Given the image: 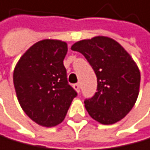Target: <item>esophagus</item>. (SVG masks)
<instances>
[{"label":"esophagus","instance_id":"esophagus-1","mask_svg":"<svg viewBox=\"0 0 150 150\" xmlns=\"http://www.w3.org/2000/svg\"><path fill=\"white\" fill-rule=\"evenodd\" d=\"M74 89L77 92V93H79V92H80V84L79 83L74 84Z\"/></svg>","mask_w":150,"mask_h":150}]
</instances>
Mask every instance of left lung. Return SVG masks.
Masks as SVG:
<instances>
[{
	"mask_svg": "<svg viewBox=\"0 0 150 150\" xmlns=\"http://www.w3.org/2000/svg\"><path fill=\"white\" fill-rule=\"evenodd\" d=\"M73 50L82 53L95 71L98 92L85 100V108L95 121L113 125L128 114L139 95L140 70L129 53L106 36L78 41Z\"/></svg>",
	"mask_w": 150,
	"mask_h": 150,
	"instance_id": "8db88e82",
	"label": "left lung"
}]
</instances>
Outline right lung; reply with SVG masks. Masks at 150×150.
<instances>
[{"instance_id": "obj_1", "label": "right lung", "mask_w": 150, "mask_h": 150, "mask_svg": "<svg viewBox=\"0 0 150 150\" xmlns=\"http://www.w3.org/2000/svg\"><path fill=\"white\" fill-rule=\"evenodd\" d=\"M67 52L66 42L41 40L21 56L14 69L19 103L32 121L45 127L61 123L76 97L63 64Z\"/></svg>"}]
</instances>
